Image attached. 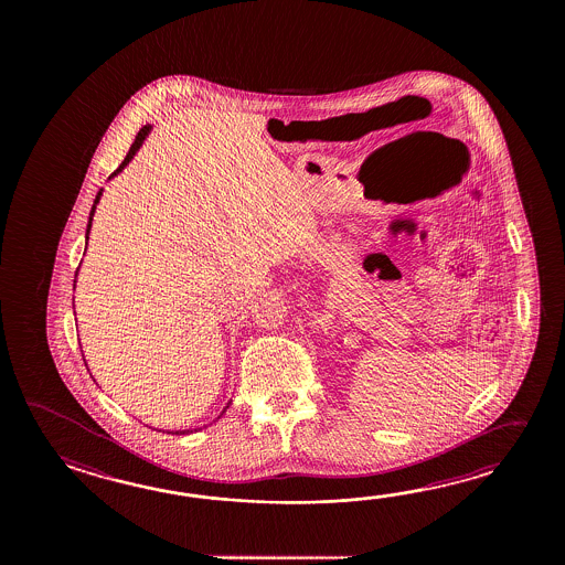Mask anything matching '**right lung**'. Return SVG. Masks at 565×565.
<instances>
[{
    "label": "right lung",
    "mask_w": 565,
    "mask_h": 565,
    "mask_svg": "<svg viewBox=\"0 0 565 565\" xmlns=\"http://www.w3.org/2000/svg\"><path fill=\"white\" fill-rule=\"evenodd\" d=\"M149 129H151L149 125H145L143 129H139V132H137V137H135V143H132L131 149H129V153H127V157L122 159V163H120L119 168L115 169V171L110 173V178H115V175L119 173L120 169L125 168V166H127V163L131 161L132 156H135V153L139 151V147L143 145L145 137H147V132H149ZM110 178H108V180H110ZM100 195H103V190L96 193L95 204H93V210H90V216H88V226H86V241H88V232H90V224H93V216H95L96 204H98ZM76 270H78V268H76ZM226 408H228V406H226ZM224 412H226V409H224ZM183 434H185V430H183Z\"/></svg>",
    "instance_id": "right-lung-1"
}]
</instances>
